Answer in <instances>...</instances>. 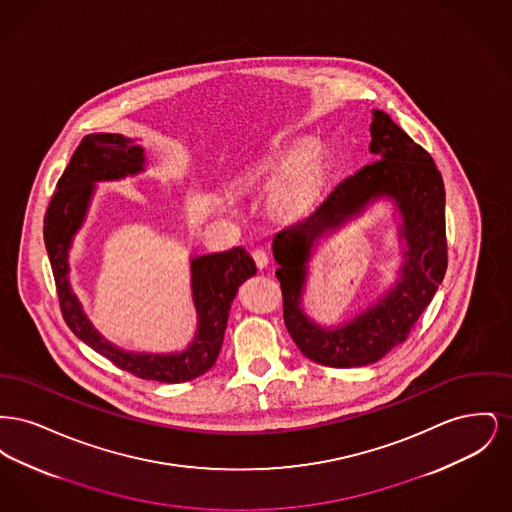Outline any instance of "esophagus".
Returning <instances> with one entry per match:
<instances>
[{
    "label": "esophagus",
    "mask_w": 512,
    "mask_h": 512,
    "mask_svg": "<svg viewBox=\"0 0 512 512\" xmlns=\"http://www.w3.org/2000/svg\"><path fill=\"white\" fill-rule=\"evenodd\" d=\"M251 257H253V261H255V265L259 268H267L268 265V253L265 249H261V247H257V249H253V253H251Z\"/></svg>",
    "instance_id": "obj_1"
}]
</instances>
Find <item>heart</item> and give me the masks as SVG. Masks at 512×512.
I'll list each match as a JSON object with an SVG mask.
<instances>
[{
    "label": "heart",
    "mask_w": 512,
    "mask_h": 512,
    "mask_svg": "<svg viewBox=\"0 0 512 512\" xmlns=\"http://www.w3.org/2000/svg\"><path fill=\"white\" fill-rule=\"evenodd\" d=\"M318 184V161L313 153H301L292 161L288 171L276 178L270 188L272 203L284 211L303 207Z\"/></svg>",
    "instance_id": "b5f03b06"
}]
</instances>
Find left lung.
Returning a JSON list of instances; mask_svg holds the SVG:
<instances>
[{"label":"left lung","instance_id":"8db88e82","mask_svg":"<svg viewBox=\"0 0 512 512\" xmlns=\"http://www.w3.org/2000/svg\"><path fill=\"white\" fill-rule=\"evenodd\" d=\"M372 115L370 151L378 161L343 178L309 215L282 228L272 240L286 328L305 357L336 368L376 363L407 340L447 270L445 188L438 167L388 113ZM378 194L393 196L404 215L410 245L404 280L378 306L341 329L324 331L298 307L308 251L326 229Z\"/></svg>","mask_w":512,"mask_h":512}]
</instances>
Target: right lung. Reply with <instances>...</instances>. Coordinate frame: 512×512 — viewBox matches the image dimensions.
Listing matches in <instances>:
<instances>
[{
    "label": "right lung",
    "mask_w": 512,
    "mask_h": 512,
    "mask_svg": "<svg viewBox=\"0 0 512 512\" xmlns=\"http://www.w3.org/2000/svg\"><path fill=\"white\" fill-rule=\"evenodd\" d=\"M144 169V149L121 134H88L76 147L71 163L61 174L57 190L49 199L44 217V242L59 297L61 315L76 338L99 355L136 378L165 384L188 382L207 372L219 357L228 322V311L238 288L257 272L244 247L195 257L192 261V288L199 313L194 343L176 355L126 353L103 340L82 315L69 286L67 255L74 232L80 228L88 201L98 180H117Z\"/></svg>",
    "instance_id": "add662e5"
}]
</instances>
